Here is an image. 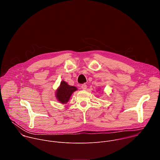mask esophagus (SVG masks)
I'll return each instance as SVG.
<instances>
[{"mask_svg": "<svg viewBox=\"0 0 160 160\" xmlns=\"http://www.w3.org/2000/svg\"><path fill=\"white\" fill-rule=\"evenodd\" d=\"M81 88H82L83 90H86V89H87V85H85V84L82 85Z\"/></svg>", "mask_w": 160, "mask_h": 160, "instance_id": "obj_1", "label": "esophagus"}]
</instances>
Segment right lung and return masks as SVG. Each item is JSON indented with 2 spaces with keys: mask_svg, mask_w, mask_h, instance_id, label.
<instances>
[{
  "mask_svg": "<svg viewBox=\"0 0 160 160\" xmlns=\"http://www.w3.org/2000/svg\"><path fill=\"white\" fill-rule=\"evenodd\" d=\"M77 90L76 87L68 85L66 82L62 80L56 91L55 96L60 103L66 104L69 101L72 94Z\"/></svg>",
  "mask_w": 160,
  "mask_h": 160,
  "instance_id": "obj_1",
  "label": "right lung"
}]
</instances>
